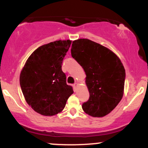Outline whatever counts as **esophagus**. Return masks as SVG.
Returning a JSON list of instances; mask_svg holds the SVG:
<instances>
[{
	"mask_svg": "<svg viewBox=\"0 0 148 148\" xmlns=\"http://www.w3.org/2000/svg\"><path fill=\"white\" fill-rule=\"evenodd\" d=\"M77 85H78L77 83H75V84H74L72 85V86H73V88H74V90H76V86H77Z\"/></svg>",
	"mask_w": 148,
	"mask_h": 148,
	"instance_id": "34e87169",
	"label": "esophagus"
}]
</instances>
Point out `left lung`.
<instances>
[{
    "mask_svg": "<svg viewBox=\"0 0 148 148\" xmlns=\"http://www.w3.org/2000/svg\"><path fill=\"white\" fill-rule=\"evenodd\" d=\"M71 53L86 74L90 97L83 110L95 118L108 115L124 94L125 69L121 60L110 49L88 39L73 41Z\"/></svg>",
    "mask_w": 148,
    "mask_h": 148,
    "instance_id": "1",
    "label": "left lung"
}]
</instances>
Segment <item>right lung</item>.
Here are the masks:
<instances>
[{"mask_svg": "<svg viewBox=\"0 0 148 148\" xmlns=\"http://www.w3.org/2000/svg\"><path fill=\"white\" fill-rule=\"evenodd\" d=\"M72 41L58 40L38 47L30 56L20 74L25 101L37 113L52 116L64 109L72 87L66 83L62 63Z\"/></svg>", "mask_w": 148, "mask_h": 148, "instance_id": "obj_1", "label": "right lung"}]
</instances>
